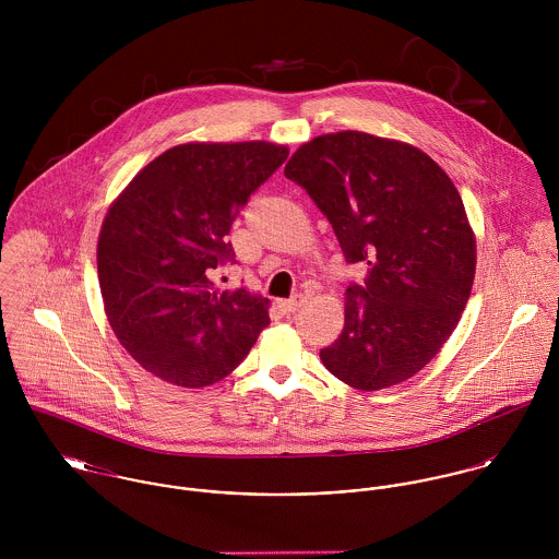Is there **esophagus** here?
<instances>
[{"instance_id": "34e87169", "label": "esophagus", "mask_w": 559, "mask_h": 559, "mask_svg": "<svg viewBox=\"0 0 559 559\" xmlns=\"http://www.w3.org/2000/svg\"><path fill=\"white\" fill-rule=\"evenodd\" d=\"M304 304H306V297H304V295H295L293 299L284 301V304H282V308H284V312H286V314H295Z\"/></svg>"}]
</instances>
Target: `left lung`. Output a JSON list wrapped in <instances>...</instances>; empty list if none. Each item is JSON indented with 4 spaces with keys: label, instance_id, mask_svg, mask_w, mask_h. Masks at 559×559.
Instances as JSON below:
<instances>
[{
    "label": "left lung",
    "instance_id": "1",
    "mask_svg": "<svg viewBox=\"0 0 559 559\" xmlns=\"http://www.w3.org/2000/svg\"><path fill=\"white\" fill-rule=\"evenodd\" d=\"M284 174L317 202L346 262L368 264L320 361L361 392L411 379L456 329L476 277V235L452 178L419 148L361 131L306 142Z\"/></svg>",
    "mask_w": 559,
    "mask_h": 559
}]
</instances>
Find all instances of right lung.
Instances as JSON below:
<instances>
[{"instance_id":"obj_1","label":"right lung","mask_w":559,"mask_h":559,"mask_svg":"<svg viewBox=\"0 0 559 559\" xmlns=\"http://www.w3.org/2000/svg\"><path fill=\"white\" fill-rule=\"evenodd\" d=\"M271 142H189L142 167L111 202L96 245L107 320L151 374L178 388L228 377L269 324V299L219 293L213 269L249 195L286 160Z\"/></svg>"}]
</instances>
